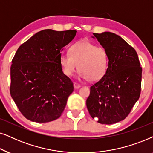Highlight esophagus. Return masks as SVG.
<instances>
[{
  "label": "esophagus",
  "instance_id": "1",
  "mask_svg": "<svg viewBox=\"0 0 153 153\" xmlns=\"http://www.w3.org/2000/svg\"><path fill=\"white\" fill-rule=\"evenodd\" d=\"M73 86H74L75 89H78L79 87H80V85L78 84V83H77V82H74L73 83Z\"/></svg>",
  "mask_w": 153,
  "mask_h": 153
}]
</instances>
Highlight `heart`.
Returning a JSON list of instances; mask_svg holds the SVG:
<instances>
[{
	"mask_svg": "<svg viewBox=\"0 0 153 153\" xmlns=\"http://www.w3.org/2000/svg\"><path fill=\"white\" fill-rule=\"evenodd\" d=\"M108 54L102 46H97L88 41H80L73 45L68 54L60 56L63 73L71 76L78 65L80 76L89 81H97L105 75L108 66Z\"/></svg>",
	"mask_w": 153,
	"mask_h": 153,
	"instance_id": "obj_1",
	"label": "heart"
}]
</instances>
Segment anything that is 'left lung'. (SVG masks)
<instances>
[{
  "label": "left lung",
  "instance_id": "8db88e82",
  "mask_svg": "<svg viewBox=\"0 0 153 153\" xmlns=\"http://www.w3.org/2000/svg\"><path fill=\"white\" fill-rule=\"evenodd\" d=\"M93 34L106 50L109 61L105 75L90 87L86 104L93 119L111 125L125 119L139 99L142 68L136 50L119 36Z\"/></svg>",
  "mask_w": 153,
  "mask_h": 153
}]
</instances>
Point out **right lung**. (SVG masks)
Listing matches in <instances>:
<instances>
[{"instance_id":"right-lung-1","label":"right lung","mask_w":153,"mask_h":153,"mask_svg":"<svg viewBox=\"0 0 153 153\" xmlns=\"http://www.w3.org/2000/svg\"><path fill=\"white\" fill-rule=\"evenodd\" d=\"M76 33L42 30L16 52L10 68V92L26 119L45 123L62 115L73 83L62 71L61 51Z\"/></svg>"}]
</instances>
